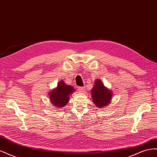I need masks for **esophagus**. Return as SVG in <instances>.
<instances>
[{"label": "esophagus", "instance_id": "esophagus-1", "mask_svg": "<svg viewBox=\"0 0 157 157\" xmlns=\"http://www.w3.org/2000/svg\"><path fill=\"white\" fill-rule=\"evenodd\" d=\"M78 91L79 92H83L84 91V87H78Z\"/></svg>", "mask_w": 157, "mask_h": 157}]
</instances>
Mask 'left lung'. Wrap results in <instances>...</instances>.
Listing matches in <instances>:
<instances>
[{
  "mask_svg": "<svg viewBox=\"0 0 157 157\" xmlns=\"http://www.w3.org/2000/svg\"><path fill=\"white\" fill-rule=\"evenodd\" d=\"M91 97L93 103L98 108H104L111 103L113 93L112 90L104 86L100 79H96L91 90Z\"/></svg>",
  "mask_w": 157,
  "mask_h": 157,
  "instance_id": "8db88e82",
  "label": "left lung"
}]
</instances>
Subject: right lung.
Returning a JSON list of instances; mask_svg holds the SVG:
<instances>
[{"label": "right lung", "mask_w": 157, "mask_h": 157, "mask_svg": "<svg viewBox=\"0 0 157 157\" xmlns=\"http://www.w3.org/2000/svg\"><path fill=\"white\" fill-rule=\"evenodd\" d=\"M75 91L72 85H67L64 80H60L57 87L48 93L50 101L57 109H60L68 103L71 95Z\"/></svg>", "instance_id": "right-lung-1"}]
</instances>
